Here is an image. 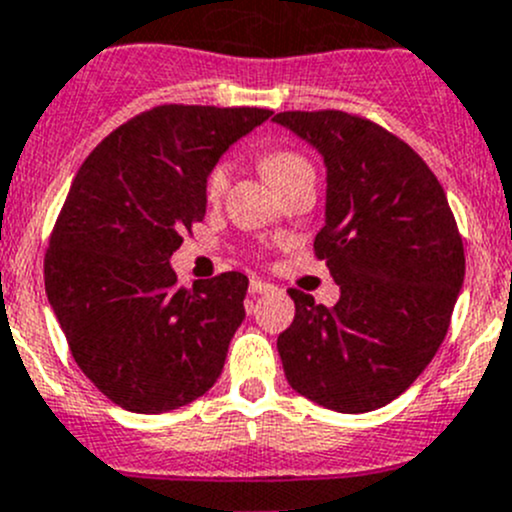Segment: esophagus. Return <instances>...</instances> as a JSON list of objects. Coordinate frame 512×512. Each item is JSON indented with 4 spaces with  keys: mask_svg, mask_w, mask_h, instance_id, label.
Instances as JSON below:
<instances>
[{
    "mask_svg": "<svg viewBox=\"0 0 512 512\" xmlns=\"http://www.w3.org/2000/svg\"><path fill=\"white\" fill-rule=\"evenodd\" d=\"M270 290H275L270 282L257 280V277H252V280H250V295H262V292H270Z\"/></svg>",
    "mask_w": 512,
    "mask_h": 512,
    "instance_id": "34e87169",
    "label": "esophagus"
}]
</instances>
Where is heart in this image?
I'll return each instance as SVG.
<instances>
[{
    "instance_id": "b5f03b06",
    "label": "heart",
    "mask_w": 512,
    "mask_h": 512,
    "mask_svg": "<svg viewBox=\"0 0 512 512\" xmlns=\"http://www.w3.org/2000/svg\"><path fill=\"white\" fill-rule=\"evenodd\" d=\"M262 172H265L267 180L280 190L282 185H287L290 180L300 175H315L312 165L307 162V157H302L300 152H292V150H272L267 155H262L260 160ZM230 162L220 160L210 167L205 177V197L210 202H217L222 195H225L227 185H230Z\"/></svg>"
}]
</instances>
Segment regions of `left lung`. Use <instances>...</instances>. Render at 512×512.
<instances>
[{
  "instance_id": "8db88e82",
  "label": "left lung",
  "mask_w": 512,
  "mask_h": 512,
  "mask_svg": "<svg viewBox=\"0 0 512 512\" xmlns=\"http://www.w3.org/2000/svg\"><path fill=\"white\" fill-rule=\"evenodd\" d=\"M327 165L317 260L340 285L337 305L300 290L277 337L285 377L337 413L388 405L430 365L450 327L465 250L445 190L423 157L372 119L340 109L280 112Z\"/></svg>"
}]
</instances>
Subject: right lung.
I'll list each match as a JSON object with an SVG mask.
<instances>
[{"label":"right lung","instance_id":"add662e5","mask_svg":"<svg viewBox=\"0 0 512 512\" xmlns=\"http://www.w3.org/2000/svg\"><path fill=\"white\" fill-rule=\"evenodd\" d=\"M262 107L160 104L79 167L44 255V287L79 370L114 405L170 413L202 398L245 320L247 277L177 287L170 257L205 220V177Z\"/></svg>","mask_w":512,"mask_h":512}]
</instances>
